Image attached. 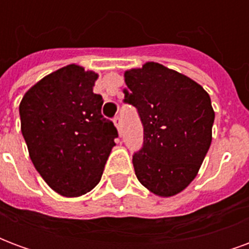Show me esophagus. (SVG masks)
I'll return each mask as SVG.
<instances>
[{
  "label": "esophagus",
  "instance_id": "1",
  "mask_svg": "<svg viewBox=\"0 0 249 249\" xmlns=\"http://www.w3.org/2000/svg\"><path fill=\"white\" fill-rule=\"evenodd\" d=\"M113 123L114 125H116L117 130H119V133H121V132H123V120H121V117H120V116H116L113 119Z\"/></svg>",
  "mask_w": 249,
  "mask_h": 249
}]
</instances>
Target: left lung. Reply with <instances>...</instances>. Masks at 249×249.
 Returning <instances> with one entry per match:
<instances>
[{"instance_id": "1", "label": "left lung", "mask_w": 249, "mask_h": 249, "mask_svg": "<svg viewBox=\"0 0 249 249\" xmlns=\"http://www.w3.org/2000/svg\"><path fill=\"white\" fill-rule=\"evenodd\" d=\"M124 103L133 105L144 126V142L133 155L139 181L169 197L196 178L212 141L214 112L201 85L167 66L146 62L124 73Z\"/></svg>"}]
</instances>
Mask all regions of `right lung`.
Masks as SVG:
<instances>
[{
  "label": "right lung",
  "mask_w": 249,
  "mask_h": 249,
  "mask_svg": "<svg viewBox=\"0 0 249 249\" xmlns=\"http://www.w3.org/2000/svg\"><path fill=\"white\" fill-rule=\"evenodd\" d=\"M98 74L64 66L30 88L19 104L21 132L30 160L49 187L66 197L85 195L103 176L119 137L93 93Z\"/></svg>",
  "instance_id": "add662e5"
}]
</instances>
